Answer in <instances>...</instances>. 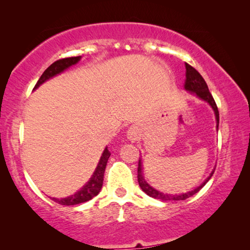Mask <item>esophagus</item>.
I'll use <instances>...</instances> for the list:
<instances>
[{"instance_id": "1", "label": "esophagus", "mask_w": 250, "mask_h": 250, "mask_svg": "<svg viewBox=\"0 0 250 250\" xmlns=\"http://www.w3.org/2000/svg\"><path fill=\"white\" fill-rule=\"evenodd\" d=\"M140 133L141 132H140V128L138 126H132V127L127 131V138L131 140L132 142H134L140 138V135H141Z\"/></svg>"}]
</instances>
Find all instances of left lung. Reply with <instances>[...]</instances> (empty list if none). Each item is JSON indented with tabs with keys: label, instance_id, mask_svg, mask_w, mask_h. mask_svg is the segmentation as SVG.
<instances>
[{
	"label": "left lung",
	"instance_id": "8db88e82",
	"mask_svg": "<svg viewBox=\"0 0 250 250\" xmlns=\"http://www.w3.org/2000/svg\"><path fill=\"white\" fill-rule=\"evenodd\" d=\"M186 84H184V87L186 90L193 92L196 93L198 97L203 100L207 101L208 104L211 105V108L214 109L215 111V116H216V121H217V127H218V123H220V114H218V109L217 105L215 104V100L213 98V95L210 94L209 90H208V86L206 84V82L203 78V76L198 73V71L194 69L192 66H190L189 63H186ZM215 170V169H214ZM214 170L211 172V174L208 176V179L205 181V182L201 184L200 187H198L197 189H194L190 192L187 193H182V194H164L163 192H159L149 186L148 183L146 182L145 179L142 176V169H141V160H139V167H138V181H139V186L141 188L143 192H146L148 196L151 198H155V199H160V200H186L188 198H190L193 194H196L198 191H199L201 188H203L205 184H206L211 176H213Z\"/></svg>",
	"mask_w": 250,
	"mask_h": 250
}]
</instances>
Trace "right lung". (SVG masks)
Returning <instances> with one entry per match:
<instances>
[{
    "label": "right lung",
    "mask_w": 250,
    "mask_h": 250,
    "mask_svg": "<svg viewBox=\"0 0 250 250\" xmlns=\"http://www.w3.org/2000/svg\"><path fill=\"white\" fill-rule=\"evenodd\" d=\"M80 60H81V57H71V58H63V59H59V60L54 61V62L51 64L50 67L46 68L45 71L42 74V76L40 77V80L37 81V83L34 88H37L41 84H43L44 82L49 80V78L56 76L57 74H60L61 71H63L64 69H67L68 67L77 63ZM109 157H110V152H109L108 148H105L104 153H102V156H101L100 162H99V164H98L97 169H95L94 174L92 175L91 180L88 181V182L85 184V186L82 188L78 192L73 194V196H70L68 198H63V199H56V198H53V200L60 205L71 206V205L85 203V201L91 200L92 198L97 196V194L100 192V190L102 188V183H104V169H105V166H107Z\"/></svg>",
    "instance_id": "right-lung-1"
}]
</instances>
